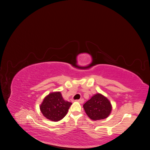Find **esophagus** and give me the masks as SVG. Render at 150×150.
<instances>
[{
	"instance_id": "34e87169",
	"label": "esophagus",
	"mask_w": 150,
	"mask_h": 150,
	"mask_svg": "<svg viewBox=\"0 0 150 150\" xmlns=\"http://www.w3.org/2000/svg\"><path fill=\"white\" fill-rule=\"evenodd\" d=\"M78 102H79L80 103L82 104V103H83L84 102V99H83V98H81V99H78Z\"/></svg>"
}]
</instances>
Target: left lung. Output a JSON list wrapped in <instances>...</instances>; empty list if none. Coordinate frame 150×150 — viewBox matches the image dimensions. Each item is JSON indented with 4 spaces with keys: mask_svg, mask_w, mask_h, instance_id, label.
<instances>
[{
    "mask_svg": "<svg viewBox=\"0 0 150 150\" xmlns=\"http://www.w3.org/2000/svg\"><path fill=\"white\" fill-rule=\"evenodd\" d=\"M83 107L87 115L94 121L106 118L112 110L110 101L99 93L84 104Z\"/></svg>",
    "mask_w": 150,
    "mask_h": 150,
    "instance_id": "obj_1",
    "label": "left lung"
}]
</instances>
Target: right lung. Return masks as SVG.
I'll return each mask as SVG.
<instances>
[{
    "instance_id": "right-lung-1",
    "label": "right lung",
    "mask_w": 150,
    "mask_h": 150,
    "mask_svg": "<svg viewBox=\"0 0 150 150\" xmlns=\"http://www.w3.org/2000/svg\"><path fill=\"white\" fill-rule=\"evenodd\" d=\"M71 104L63 99L60 92L52 93L44 98L40 109L46 118L58 121L66 115Z\"/></svg>"
}]
</instances>
